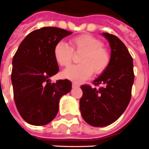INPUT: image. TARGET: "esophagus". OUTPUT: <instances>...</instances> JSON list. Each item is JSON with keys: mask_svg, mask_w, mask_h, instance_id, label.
Returning <instances> with one entry per match:
<instances>
[{"mask_svg": "<svg viewBox=\"0 0 149 149\" xmlns=\"http://www.w3.org/2000/svg\"><path fill=\"white\" fill-rule=\"evenodd\" d=\"M80 85L79 83H72V87L73 88H77V87H79Z\"/></svg>", "mask_w": 149, "mask_h": 149, "instance_id": "obj_1", "label": "esophagus"}]
</instances>
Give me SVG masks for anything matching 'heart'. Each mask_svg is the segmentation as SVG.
Segmentation results:
<instances>
[{
    "label": "heart",
    "instance_id": "1",
    "mask_svg": "<svg viewBox=\"0 0 149 149\" xmlns=\"http://www.w3.org/2000/svg\"><path fill=\"white\" fill-rule=\"evenodd\" d=\"M70 47L64 42H58L54 48V57L61 66H68L73 59V52L82 54L79 65L68 67L63 72L65 79L77 83L85 81L92 73L100 74L107 68L111 62V54L100 39L88 34L76 36L69 41Z\"/></svg>",
    "mask_w": 149,
    "mask_h": 149
}]
</instances>
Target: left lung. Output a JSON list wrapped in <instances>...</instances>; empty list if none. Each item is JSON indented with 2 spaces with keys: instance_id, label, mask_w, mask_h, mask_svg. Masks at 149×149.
I'll use <instances>...</instances> for the list:
<instances>
[{
  "instance_id": "obj_1",
  "label": "left lung",
  "mask_w": 149,
  "mask_h": 149,
  "mask_svg": "<svg viewBox=\"0 0 149 149\" xmlns=\"http://www.w3.org/2000/svg\"><path fill=\"white\" fill-rule=\"evenodd\" d=\"M110 44L109 66L94 85L81 86L83 96L79 100L81 115L94 127H104L114 123L123 113L130 102L134 83L133 61L127 47L116 36L103 33Z\"/></svg>"
}]
</instances>
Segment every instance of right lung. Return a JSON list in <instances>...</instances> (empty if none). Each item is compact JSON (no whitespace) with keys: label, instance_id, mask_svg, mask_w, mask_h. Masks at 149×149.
<instances>
[{"label":"right lung","instance_id":"obj_1","mask_svg":"<svg viewBox=\"0 0 149 149\" xmlns=\"http://www.w3.org/2000/svg\"><path fill=\"white\" fill-rule=\"evenodd\" d=\"M72 32L57 27L33 30L20 44L13 58L11 80L19 114L27 123L46 125L58 114L60 98L71 90L68 79L52 83L49 78L58 72L54 48Z\"/></svg>","mask_w":149,"mask_h":149}]
</instances>
